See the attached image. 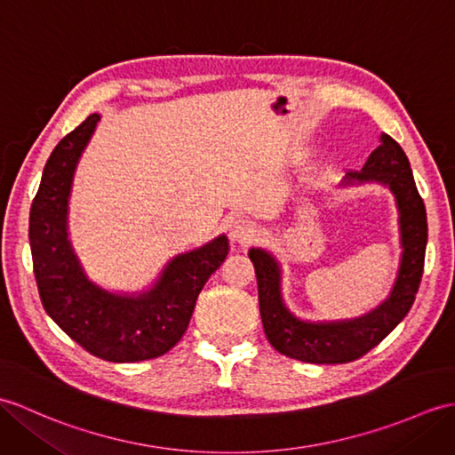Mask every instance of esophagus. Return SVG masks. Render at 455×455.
Segmentation results:
<instances>
[{
    "label": "esophagus",
    "instance_id": "1",
    "mask_svg": "<svg viewBox=\"0 0 455 455\" xmlns=\"http://www.w3.org/2000/svg\"><path fill=\"white\" fill-rule=\"evenodd\" d=\"M256 227H253L246 219H236L235 223L230 225V238L238 242V244H250V242L256 238Z\"/></svg>",
    "mask_w": 455,
    "mask_h": 455
}]
</instances>
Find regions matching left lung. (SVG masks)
<instances>
[{
    "label": "left lung",
    "mask_w": 455,
    "mask_h": 455,
    "mask_svg": "<svg viewBox=\"0 0 455 455\" xmlns=\"http://www.w3.org/2000/svg\"><path fill=\"white\" fill-rule=\"evenodd\" d=\"M348 180L368 182L376 180L389 186L395 194L401 223V258L399 277L389 299L372 314L341 323H306L284 308L279 292V267L267 251L250 250V259L256 267L258 300L263 331L269 343L289 358L314 364H345L364 356L395 330L415 302L425 269L427 250V209L415 186L409 158L399 143L382 135V145L372 151L363 171H351Z\"/></svg>",
    "instance_id": "1"
}]
</instances>
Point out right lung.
<instances>
[{
  "label": "right lung",
  "mask_w": 455,
  "mask_h": 455,
  "mask_svg": "<svg viewBox=\"0 0 455 455\" xmlns=\"http://www.w3.org/2000/svg\"><path fill=\"white\" fill-rule=\"evenodd\" d=\"M99 120V114H91L46 161L30 205L33 269L44 310L84 351L110 363L149 361L182 339L197 294L227 258L228 240L219 236L178 256L140 299L116 297L87 281L69 246L66 215L73 171Z\"/></svg>",
  "instance_id": "1"
}]
</instances>
